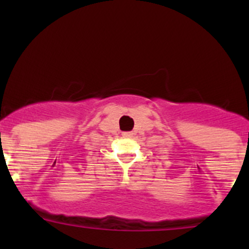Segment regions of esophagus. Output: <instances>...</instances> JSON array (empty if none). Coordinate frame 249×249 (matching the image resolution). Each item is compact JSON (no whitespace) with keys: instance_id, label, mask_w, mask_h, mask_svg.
Listing matches in <instances>:
<instances>
[{"instance_id":"34e87169","label":"esophagus","mask_w":249,"mask_h":249,"mask_svg":"<svg viewBox=\"0 0 249 249\" xmlns=\"http://www.w3.org/2000/svg\"><path fill=\"white\" fill-rule=\"evenodd\" d=\"M123 136H124V137H131L132 135L130 134V132H125V134H123Z\"/></svg>"}]
</instances>
